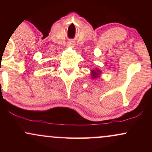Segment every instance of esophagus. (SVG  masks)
<instances>
[{"label":"esophagus","mask_w":152,"mask_h":152,"mask_svg":"<svg viewBox=\"0 0 152 152\" xmlns=\"http://www.w3.org/2000/svg\"><path fill=\"white\" fill-rule=\"evenodd\" d=\"M71 46H72V45H71Z\"/></svg>","instance_id":"obj_1"}]
</instances>
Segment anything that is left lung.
I'll list each match as a JSON object with an SVG mask.
<instances>
[{"label": "left lung", "mask_w": 152, "mask_h": 152, "mask_svg": "<svg viewBox=\"0 0 152 152\" xmlns=\"http://www.w3.org/2000/svg\"><path fill=\"white\" fill-rule=\"evenodd\" d=\"M91 71H92V73H93V75H92L93 78H98L99 77V70H98V69H96V71L92 70Z\"/></svg>", "instance_id": "left-lung-1"}]
</instances>
